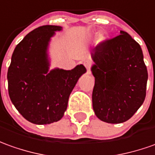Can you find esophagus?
I'll return each mask as SVG.
<instances>
[{
    "label": "esophagus",
    "instance_id": "obj_1",
    "mask_svg": "<svg viewBox=\"0 0 155 155\" xmlns=\"http://www.w3.org/2000/svg\"><path fill=\"white\" fill-rule=\"evenodd\" d=\"M91 62L90 61H88V60H86V61H85L84 62V65H85V67L87 69V72L88 73H90V68H91Z\"/></svg>",
    "mask_w": 155,
    "mask_h": 155
}]
</instances>
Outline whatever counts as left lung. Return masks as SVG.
<instances>
[{
    "label": "left lung",
    "mask_w": 155,
    "mask_h": 155,
    "mask_svg": "<svg viewBox=\"0 0 155 155\" xmlns=\"http://www.w3.org/2000/svg\"><path fill=\"white\" fill-rule=\"evenodd\" d=\"M120 33L91 52L93 109L98 118L108 123L127 121L146 96L148 71L141 47L128 33Z\"/></svg>",
    "instance_id": "8db88e82"
}]
</instances>
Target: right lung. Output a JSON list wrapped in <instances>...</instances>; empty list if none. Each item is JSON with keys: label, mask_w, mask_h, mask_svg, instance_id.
I'll return each mask as SVG.
<instances>
[{"label": "right lung", "mask_w": 155, "mask_h": 155, "mask_svg": "<svg viewBox=\"0 0 155 155\" xmlns=\"http://www.w3.org/2000/svg\"><path fill=\"white\" fill-rule=\"evenodd\" d=\"M61 27L41 26L26 35L14 49L7 71L10 99L21 115L34 124H49L62 118L79 78L86 69L48 72L47 48Z\"/></svg>", "instance_id": "add662e5"}]
</instances>
